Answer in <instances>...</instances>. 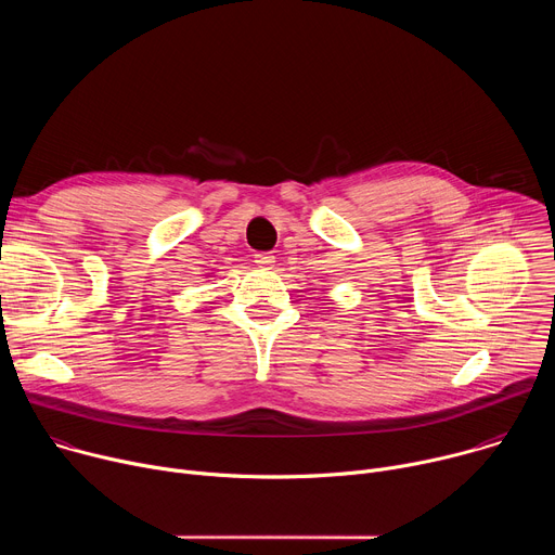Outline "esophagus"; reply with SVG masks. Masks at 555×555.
Listing matches in <instances>:
<instances>
[{"mask_svg": "<svg viewBox=\"0 0 555 555\" xmlns=\"http://www.w3.org/2000/svg\"><path fill=\"white\" fill-rule=\"evenodd\" d=\"M255 263L261 268H270L274 263V255L272 253H259L255 255Z\"/></svg>", "mask_w": 555, "mask_h": 555, "instance_id": "obj_1", "label": "esophagus"}]
</instances>
